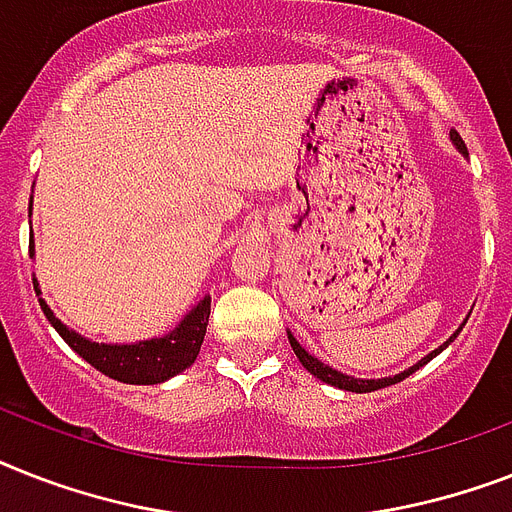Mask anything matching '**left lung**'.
Segmentation results:
<instances>
[{"label":"left lung","instance_id":"left-lung-1","mask_svg":"<svg viewBox=\"0 0 512 512\" xmlns=\"http://www.w3.org/2000/svg\"><path fill=\"white\" fill-rule=\"evenodd\" d=\"M450 136H452V144H455V147H458L460 152H463V155H468V149H465V141L460 139V136L455 134V131H452ZM463 326H465V323H460L458 331H455V334H452L450 339H447V342H444L442 347H439V350H434V352H431V355H426V357H423V360H418V363H415L413 368H407V371L397 373V376H392V378H355V376H347V373L334 371V368H331V365L321 363V360H318V357L310 355V352H307L305 347H302V344H299L292 334H289V344H292L294 355L299 357V363L305 365L307 371L313 373L315 378H321V381H326V384H331V386H339V389H344V392L365 394V392H376V389H384V386L397 384V381H402V378H407V376H410V373L418 371V368H421V365H426V363H429V360H434V357L439 355V352H442L444 347H447V344L455 342V336H458L460 331H463Z\"/></svg>","mask_w":512,"mask_h":512}]
</instances>
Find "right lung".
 Segmentation results:
<instances>
[{
	"label": "right lung",
	"instance_id": "right-lung-1",
	"mask_svg": "<svg viewBox=\"0 0 512 512\" xmlns=\"http://www.w3.org/2000/svg\"><path fill=\"white\" fill-rule=\"evenodd\" d=\"M33 289H36V294H41L36 276H33ZM39 305L49 318V323L54 326V331L68 342V347H73L99 373H105V376L115 378V381H123V384H162V381H168L176 373L186 371L197 360L199 347L205 342L207 318H210V297H205L199 299L197 305L181 318V323L165 336L136 344H99L65 326L49 310L44 299H39Z\"/></svg>",
	"mask_w": 512,
	"mask_h": 512
}]
</instances>
